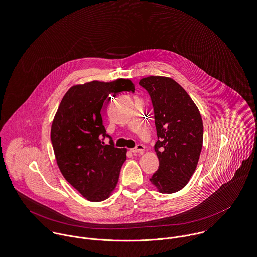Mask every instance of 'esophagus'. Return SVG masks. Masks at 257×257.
<instances>
[{"label":"esophagus","mask_w":257,"mask_h":257,"mask_svg":"<svg viewBox=\"0 0 257 257\" xmlns=\"http://www.w3.org/2000/svg\"><path fill=\"white\" fill-rule=\"evenodd\" d=\"M144 150H145V147L143 146L142 144H138L135 148L131 149V152H132L133 154H142L143 152H144Z\"/></svg>","instance_id":"34e87169"}]
</instances>
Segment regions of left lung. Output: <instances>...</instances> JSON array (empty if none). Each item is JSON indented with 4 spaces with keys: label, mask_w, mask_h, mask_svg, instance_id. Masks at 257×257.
Returning a JSON list of instances; mask_svg holds the SVG:
<instances>
[{
    "label": "left lung",
    "mask_w": 257,
    "mask_h": 257,
    "mask_svg": "<svg viewBox=\"0 0 257 257\" xmlns=\"http://www.w3.org/2000/svg\"><path fill=\"white\" fill-rule=\"evenodd\" d=\"M139 85L152 100L160 166L150 178L161 193L182 189L196 170L203 144L199 110L184 88L171 78L151 76Z\"/></svg>",
    "instance_id": "obj_1"
}]
</instances>
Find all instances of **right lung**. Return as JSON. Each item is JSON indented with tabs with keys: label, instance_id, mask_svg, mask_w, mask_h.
Masks as SVG:
<instances>
[{
	"label": "right lung",
	"instance_id": "1",
	"mask_svg": "<svg viewBox=\"0 0 257 257\" xmlns=\"http://www.w3.org/2000/svg\"><path fill=\"white\" fill-rule=\"evenodd\" d=\"M130 80L92 81L72 86L64 95L51 127V142L65 179L86 199H107L114 190L126 149L114 146L102 125L100 110L110 94L134 92ZM108 137L109 145L103 140Z\"/></svg>",
	"mask_w": 257,
	"mask_h": 257
}]
</instances>
